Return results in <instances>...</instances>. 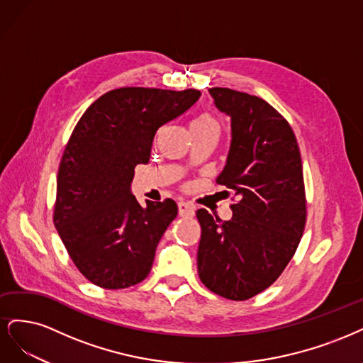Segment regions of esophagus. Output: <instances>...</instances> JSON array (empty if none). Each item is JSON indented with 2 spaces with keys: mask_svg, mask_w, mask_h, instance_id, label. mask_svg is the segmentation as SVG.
Returning <instances> with one entry per match:
<instances>
[{
  "mask_svg": "<svg viewBox=\"0 0 363 363\" xmlns=\"http://www.w3.org/2000/svg\"><path fill=\"white\" fill-rule=\"evenodd\" d=\"M178 209H179V216L181 217H193L194 216V206L191 203L179 202L178 203Z\"/></svg>",
  "mask_w": 363,
  "mask_h": 363,
  "instance_id": "esophagus-1",
  "label": "esophagus"
}]
</instances>
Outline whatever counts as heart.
Returning a JSON list of instances; mask_svg holds the SVG:
<instances>
[{"instance_id":"1","label":"heart","mask_w":363,"mask_h":363,"mask_svg":"<svg viewBox=\"0 0 363 363\" xmlns=\"http://www.w3.org/2000/svg\"><path fill=\"white\" fill-rule=\"evenodd\" d=\"M211 131L218 133V121L214 114L203 111L197 116V118L191 122L190 131Z\"/></svg>"}]
</instances>
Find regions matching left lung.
<instances>
[{"mask_svg": "<svg viewBox=\"0 0 363 363\" xmlns=\"http://www.w3.org/2000/svg\"><path fill=\"white\" fill-rule=\"evenodd\" d=\"M209 95L232 128L217 184L238 201L228 221L197 209V272L209 291L242 301L273 285L298 247L306 225L301 157L291 125L270 104L225 87Z\"/></svg>", "mask_w": 363, "mask_h": 363, "instance_id": "1", "label": "left lung"}]
</instances>
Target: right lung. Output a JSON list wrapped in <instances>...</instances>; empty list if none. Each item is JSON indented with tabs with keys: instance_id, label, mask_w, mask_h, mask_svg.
<instances>
[{
	"instance_id": "obj_1",
	"label": "right lung",
	"mask_w": 363,
	"mask_h": 363,
	"mask_svg": "<svg viewBox=\"0 0 363 363\" xmlns=\"http://www.w3.org/2000/svg\"><path fill=\"white\" fill-rule=\"evenodd\" d=\"M199 96L194 89H114L74 128L58 167L54 225L79 273L96 286L122 289L147 277L178 205L172 199L140 205L131 194L134 169L149 162L160 128Z\"/></svg>"
}]
</instances>
